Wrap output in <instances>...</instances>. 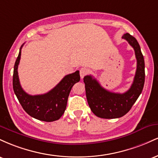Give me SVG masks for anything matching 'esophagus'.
<instances>
[{
  "mask_svg": "<svg viewBox=\"0 0 158 158\" xmlns=\"http://www.w3.org/2000/svg\"><path fill=\"white\" fill-rule=\"evenodd\" d=\"M79 72H80L81 78V79H83V78H84L85 76L88 75V73H89V70H88V68H81L80 69V71H79Z\"/></svg>",
  "mask_w": 158,
  "mask_h": 158,
  "instance_id": "34e87169",
  "label": "esophagus"
}]
</instances>
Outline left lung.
Listing matches in <instances>:
<instances>
[{
  "mask_svg": "<svg viewBox=\"0 0 158 158\" xmlns=\"http://www.w3.org/2000/svg\"><path fill=\"white\" fill-rule=\"evenodd\" d=\"M126 39L135 52L137 70L131 88L123 94L113 93L103 88L92 76L84 77L85 91L88 105L92 112L104 119L119 118L126 114L142 92L145 82V62L140 47L135 37L124 34Z\"/></svg>",
  "mask_w": 158,
  "mask_h": 158,
  "instance_id": "8db88e82",
  "label": "left lung"
}]
</instances>
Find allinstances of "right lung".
Here are the masks:
<instances>
[{
  "mask_svg": "<svg viewBox=\"0 0 158 158\" xmlns=\"http://www.w3.org/2000/svg\"><path fill=\"white\" fill-rule=\"evenodd\" d=\"M23 45L20 48L19 56L14 66L12 79L14 92L23 110L32 117L44 122L57 120L64 113L72 87L80 80L79 71L77 70L75 73L65 76L55 88L47 94L30 95L21 88L18 74V67L21 59Z\"/></svg>",
  "mask_w": 158,
  "mask_h": 158,
  "instance_id": "1",
  "label": "right lung"
}]
</instances>
